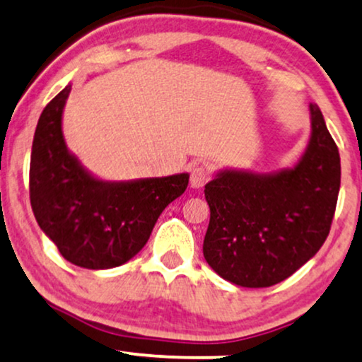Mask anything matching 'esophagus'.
<instances>
[{
	"label": "esophagus",
	"mask_w": 362,
	"mask_h": 362,
	"mask_svg": "<svg viewBox=\"0 0 362 362\" xmlns=\"http://www.w3.org/2000/svg\"><path fill=\"white\" fill-rule=\"evenodd\" d=\"M209 182V170L205 167H195L190 173V187L192 189H202Z\"/></svg>",
	"instance_id": "esophagus-1"
}]
</instances>
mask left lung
<instances>
[{
    "instance_id": "8db88e82",
    "label": "left lung",
    "mask_w": 362,
    "mask_h": 362,
    "mask_svg": "<svg viewBox=\"0 0 362 362\" xmlns=\"http://www.w3.org/2000/svg\"><path fill=\"white\" fill-rule=\"evenodd\" d=\"M309 113L310 136L294 165L269 173L222 168L205 185L210 222L204 257L235 286L282 282L327 239L341 158L317 105L309 103Z\"/></svg>"
}]
</instances>
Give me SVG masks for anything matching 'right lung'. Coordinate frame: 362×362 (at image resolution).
Here are the masks:
<instances>
[{
	"mask_svg": "<svg viewBox=\"0 0 362 362\" xmlns=\"http://www.w3.org/2000/svg\"><path fill=\"white\" fill-rule=\"evenodd\" d=\"M71 83L45 107L30 163V200L41 230L68 262L91 271L125 264L144 249L160 214L189 185V173L103 180L81 165L63 135Z\"/></svg>",
	"mask_w": 362,
	"mask_h": 362,
	"instance_id": "1",
	"label": "right lung"
}]
</instances>
